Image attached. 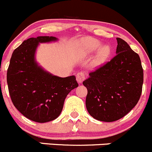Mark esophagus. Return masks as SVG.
I'll use <instances>...</instances> for the list:
<instances>
[{"mask_svg":"<svg viewBox=\"0 0 152 152\" xmlns=\"http://www.w3.org/2000/svg\"><path fill=\"white\" fill-rule=\"evenodd\" d=\"M76 79L79 83H81L85 80V74L83 72H78L76 75Z\"/></svg>","mask_w":152,"mask_h":152,"instance_id":"34e87169","label":"esophagus"}]
</instances>
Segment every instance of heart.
I'll list each match as a JSON object with an SVG mask.
<instances>
[{
  "mask_svg": "<svg viewBox=\"0 0 152 152\" xmlns=\"http://www.w3.org/2000/svg\"><path fill=\"white\" fill-rule=\"evenodd\" d=\"M82 51L83 54L88 55L95 51L101 45V42L96 39L92 38H86L83 39L80 43ZM110 50L107 45H102L98 49L93 60V65L95 66H99L103 64L107 57H109Z\"/></svg>",
  "mask_w": 152,
  "mask_h": 152,
  "instance_id": "1",
  "label": "heart"
}]
</instances>
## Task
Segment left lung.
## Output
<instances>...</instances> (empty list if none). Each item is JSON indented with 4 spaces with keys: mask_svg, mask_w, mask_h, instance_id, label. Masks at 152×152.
Wrapping results in <instances>:
<instances>
[{
    "mask_svg": "<svg viewBox=\"0 0 152 152\" xmlns=\"http://www.w3.org/2000/svg\"><path fill=\"white\" fill-rule=\"evenodd\" d=\"M116 55L83 82L87 89L86 107L97 120L110 122L128 114L142 93L143 69L129 45L116 38Z\"/></svg>",
    "mask_w": 152,
    "mask_h": 152,
    "instance_id": "left-lung-1",
    "label": "left lung"
}]
</instances>
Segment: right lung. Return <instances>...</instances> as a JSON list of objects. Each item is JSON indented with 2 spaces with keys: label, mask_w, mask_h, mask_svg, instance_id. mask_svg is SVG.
<instances>
[{
  "label": "right lung",
  "mask_w": 152,
  "mask_h": 152,
  "mask_svg": "<svg viewBox=\"0 0 152 152\" xmlns=\"http://www.w3.org/2000/svg\"><path fill=\"white\" fill-rule=\"evenodd\" d=\"M57 40L54 37L24 40L12 53L7 70L9 92L14 106L27 118L39 123L57 118L68 94L78 86L75 75L66 77L53 75L36 60L39 43Z\"/></svg>",
  "instance_id": "1"
}]
</instances>
